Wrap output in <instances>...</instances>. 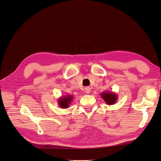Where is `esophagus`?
Masks as SVG:
<instances>
[{"label":"esophagus","instance_id":"obj_1","mask_svg":"<svg viewBox=\"0 0 161 161\" xmlns=\"http://www.w3.org/2000/svg\"><path fill=\"white\" fill-rule=\"evenodd\" d=\"M85 92L86 93H89L90 92H91V88L89 87H87L85 88Z\"/></svg>","mask_w":161,"mask_h":161}]
</instances>
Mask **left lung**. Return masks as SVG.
<instances>
[{
  "label": "left lung",
  "instance_id": "8db88e82",
  "mask_svg": "<svg viewBox=\"0 0 161 161\" xmlns=\"http://www.w3.org/2000/svg\"><path fill=\"white\" fill-rule=\"evenodd\" d=\"M101 97L108 105L114 104L117 100V98H118V97H117V95L115 93L110 92H103L101 93Z\"/></svg>",
  "mask_w": 161,
  "mask_h": 161
}]
</instances>
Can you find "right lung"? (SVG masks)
Returning <instances> with one entry per match:
<instances>
[{
    "mask_svg": "<svg viewBox=\"0 0 161 161\" xmlns=\"http://www.w3.org/2000/svg\"><path fill=\"white\" fill-rule=\"evenodd\" d=\"M74 99V96L72 95H66L60 97L58 99V104L61 108H68L69 107Z\"/></svg>",
    "mask_w": 161,
    "mask_h": 161,
    "instance_id": "1",
    "label": "right lung"
}]
</instances>
